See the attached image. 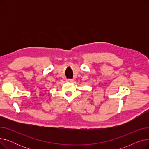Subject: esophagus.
<instances>
[{"label":"esophagus","instance_id":"34e87169","mask_svg":"<svg viewBox=\"0 0 149 149\" xmlns=\"http://www.w3.org/2000/svg\"><path fill=\"white\" fill-rule=\"evenodd\" d=\"M73 80L72 79H67L66 80V81L67 82H70V83H71V82H73Z\"/></svg>","mask_w":149,"mask_h":149}]
</instances>
